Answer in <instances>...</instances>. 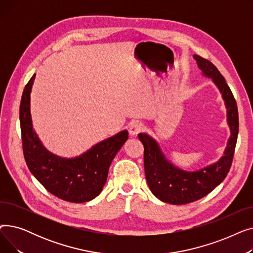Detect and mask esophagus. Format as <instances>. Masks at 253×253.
I'll return each mask as SVG.
<instances>
[{
	"label": "esophagus",
	"mask_w": 253,
	"mask_h": 253,
	"mask_svg": "<svg viewBox=\"0 0 253 253\" xmlns=\"http://www.w3.org/2000/svg\"><path fill=\"white\" fill-rule=\"evenodd\" d=\"M143 125L141 124V123H139V122H135V123H133L132 124L130 127H129V133L131 134V135H133V136H135V135H137L139 132H141L142 130H143Z\"/></svg>",
	"instance_id": "1"
}]
</instances>
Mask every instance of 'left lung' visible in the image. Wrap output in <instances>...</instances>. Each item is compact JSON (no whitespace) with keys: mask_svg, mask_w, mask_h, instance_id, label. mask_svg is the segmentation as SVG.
<instances>
[{"mask_svg":"<svg viewBox=\"0 0 253 253\" xmlns=\"http://www.w3.org/2000/svg\"><path fill=\"white\" fill-rule=\"evenodd\" d=\"M194 58L203 76L212 79V82L221 93L227 108V121L231 136L223 156L217 162L197 171H184L167 160L160 145L153 137L147 133L138 134L144 148V172L150 190L161 201L173 205L197 201L222 182L232 166L239 131L237 103L224 78L209 60L196 54Z\"/></svg>","mask_w":253,"mask_h":253,"instance_id":"1","label":"left lung"}]
</instances>
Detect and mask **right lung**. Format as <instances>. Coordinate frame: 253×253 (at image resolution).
Listing matches in <instances>:
<instances>
[{
  "instance_id": "1",
  "label": "right lung",
  "mask_w": 253,
  "mask_h": 253,
  "mask_svg": "<svg viewBox=\"0 0 253 253\" xmlns=\"http://www.w3.org/2000/svg\"><path fill=\"white\" fill-rule=\"evenodd\" d=\"M36 74L26 84L20 101L22 149L32 174L52 195L64 201L84 203L97 197L108 178L113 159L128 139L123 130L76 158H61L49 152L33 128L31 92Z\"/></svg>"
}]
</instances>
